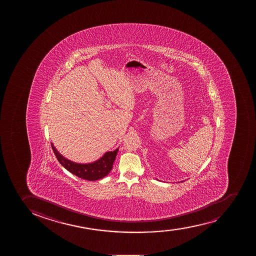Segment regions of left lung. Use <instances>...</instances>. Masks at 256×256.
<instances>
[{"label": "left lung", "instance_id": "obj_1", "mask_svg": "<svg viewBox=\"0 0 256 256\" xmlns=\"http://www.w3.org/2000/svg\"><path fill=\"white\" fill-rule=\"evenodd\" d=\"M181 182H182V181H181Z\"/></svg>", "mask_w": 256, "mask_h": 256}]
</instances>
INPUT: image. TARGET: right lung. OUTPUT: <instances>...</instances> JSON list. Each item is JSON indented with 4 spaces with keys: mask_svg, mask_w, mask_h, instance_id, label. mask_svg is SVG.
<instances>
[{
    "mask_svg": "<svg viewBox=\"0 0 256 256\" xmlns=\"http://www.w3.org/2000/svg\"><path fill=\"white\" fill-rule=\"evenodd\" d=\"M52 148L54 150V154L56 155V158L59 162L66 168L68 171L76 175L78 177L81 178L82 180H88V181H95V180H101L108 174L109 172L112 168L114 160L116 158V154L118 148L114 150L112 152H106L105 154L91 164H78L71 160H66L62 155L59 154L58 151L54 147V144H51Z\"/></svg>",
    "mask_w": 256,
    "mask_h": 256,
    "instance_id": "obj_1",
    "label": "right lung"
}]
</instances>
